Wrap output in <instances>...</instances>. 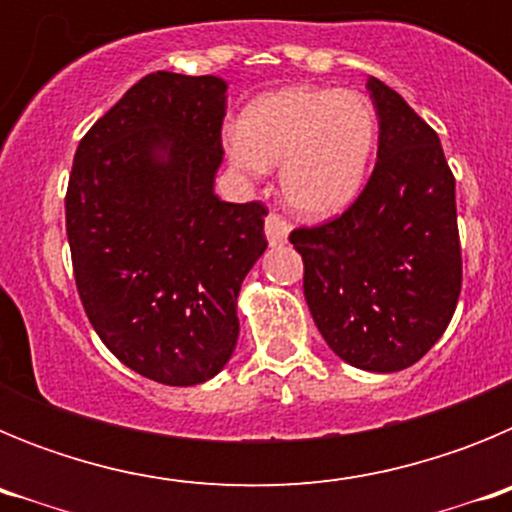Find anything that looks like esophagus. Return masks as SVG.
<instances>
[{"label": "esophagus", "instance_id": "esophagus-1", "mask_svg": "<svg viewBox=\"0 0 512 512\" xmlns=\"http://www.w3.org/2000/svg\"><path fill=\"white\" fill-rule=\"evenodd\" d=\"M287 235V220H284L282 215H277V212H269V215H266V238H269L271 246H282V243H287Z\"/></svg>", "mask_w": 512, "mask_h": 512}]
</instances>
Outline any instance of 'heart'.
I'll return each instance as SVG.
<instances>
[{
	"label": "heart",
	"instance_id": "b5f03b06",
	"mask_svg": "<svg viewBox=\"0 0 512 512\" xmlns=\"http://www.w3.org/2000/svg\"><path fill=\"white\" fill-rule=\"evenodd\" d=\"M377 140V110L366 94L292 84L246 104L225 133V153L246 179H264L282 163L279 192L289 210L325 220L361 194Z\"/></svg>",
	"mask_w": 512,
	"mask_h": 512
}]
</instances>
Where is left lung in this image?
<instances>
[{"mask_svg": "<svg viewBox=\"0 0 512 512\" xmlns=\"http://www.w3.org/2000/svg\"><path fill=\"white\" fill-rule=\"evenodd\" d=\"M379 151L359 200L292 230L305 300L333 354L364 372L408 369L443 336L461 292L456 182L436 130L369 76Z\"/></svg>", "mask_w": 512, "mask_h": 512, "instance_id": "1", "label": "left lung"}]
</instances>
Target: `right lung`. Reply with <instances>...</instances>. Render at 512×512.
<instances>
[{"instance_id": "right-lung-1", "label": "right lung", "mask_w": 512, "mask_h": 512, "mask_svg": "<svg viewBox=\"0 0 512 512\" xmlns=\"http://www.w3.org/2000/svg\"><path fill=\"white\" fill-rule=\"evenodd\" d=\"M228 84L148 74L81 138L66 192L76 289L133 372L192 387L238 343V292L266 251L261 202L215 194Z\"/></svg>"}]
</instances>
